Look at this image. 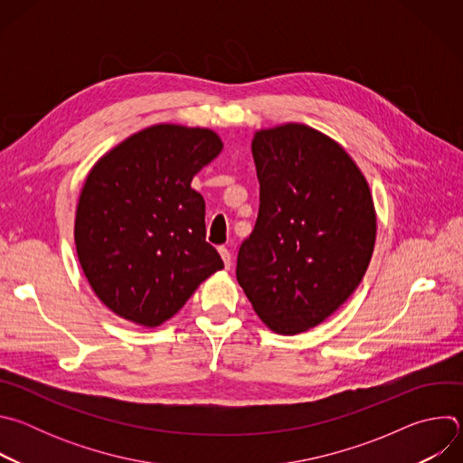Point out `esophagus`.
Returning a JSON list of instances; mask_svg holds the SVG:
<instances>
[{
    "label": "esophagus",
    "mask_w": 463,
    "mask_h": 463,
    "mask_svg": "<svg viewBox=\"0 0 463 463\" xmlns=\"http://www.w3.org/2000/svg\"><path fill=\"white\" fill-rule=\"evenodd\" d=\"M220 254H222V260L225 263V269H231L232 268V254L227 247H220Z\"/></svg>",
    "instance_id": "1"
}]
</instances>
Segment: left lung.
<instances>
[{
  "instance_id": "left-lung-1",
  "label": "left lung",
  "mask_w": 463,
  "mask_h": 463,
  "mask_svg": "<svg viewBox=\"0 0 463 463\" xmlns=\"http://www.w3.org/2000/svg\"><path fill=\"white\" fill-rule=\"evenodd\" d=\"M254 231L236 279L273 332L297 335L337 311L361 284L375 243V209L346 150L306 124L260 129Z\"/></svg>"
}]
</instances>
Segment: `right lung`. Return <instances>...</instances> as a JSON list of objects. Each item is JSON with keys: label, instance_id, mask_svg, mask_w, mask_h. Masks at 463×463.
I'll return each mask as SVG.
<instances>
[{"label": "right lung", "instance_id": "obj_1", "mask_svg": "<svg viewBox=\"0 0 463 463\" xmlns=\"http://www.w3.org/2000/svg\"><path fill=\"white\" fill-rule=\"evenodd\" d=\"M207 128L156 124L91 168L75 218L82 271L118 317L156 327L223 269L205 240V200L190 183L220 156Z\"/></svg>", "mask_w": 463, "mask_h": 463}]
</instances>
